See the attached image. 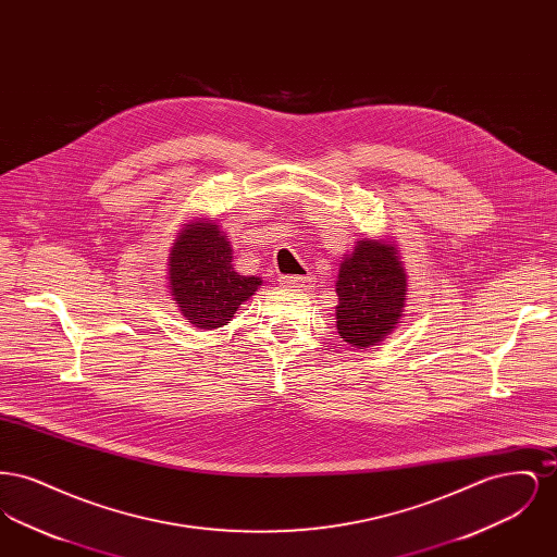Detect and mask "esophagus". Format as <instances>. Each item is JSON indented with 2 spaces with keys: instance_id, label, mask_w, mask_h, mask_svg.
I'll return each instance as SVG.
<instances>
[{
  "instance_id": "34e87169",
  "label": "esophagus",
  "mask_w": 557,
  "mask_h": 557,
  "mask_svg": "<svg viewBox=\"0 0 557 557\" xmlns=\"http://www.w3.org/2000/svg\"><path fill=\"white\" fill-rule=\"evenodd\" d=\"M280 282L288 288H309L313 277H309V275H282Z\"/></svg>"
}]
</instances>
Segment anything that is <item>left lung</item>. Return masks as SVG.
Instances as JSON below:
<instances>
[{
	"mask_svg": "<svg viewBox=\"0 0 557 557\" xmlns=\"http://www.w3.org/2000/svg\"><path fill=\"white\" fill-rule=\"evenodd\" d=\"M336 327L355 348L382 343L400 323L407 300V273L395 244L359 239L341 263Z\"/></svg>",
	"mask_w": 557,
	"mask_h": 557,
	"instance_id": "1",
	"label": "left lung"
}]
</instances>
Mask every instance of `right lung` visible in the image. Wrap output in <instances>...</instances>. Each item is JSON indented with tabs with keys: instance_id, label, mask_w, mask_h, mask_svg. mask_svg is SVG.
<instances>
[{
	"instance_id": "right-lung-1",
	"label": "right lung",
	"mask_w": 557,
	"mask_h": 557,
	"mask_svg": "<svg viewBox=\"0 0 557 557\" xmlns=\"http://www.w3.org/2000/svg\"><path fill=\"white\" fill-rule=\"evenodd\" d=\"M234 250L212 221L186 225L169 252V290L182 315L200 330L227 325L239 305L248 300L261 277L234 271Z\"/></svg>"
}]
</instances>
